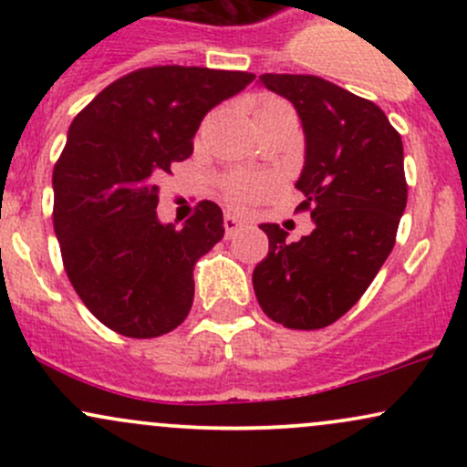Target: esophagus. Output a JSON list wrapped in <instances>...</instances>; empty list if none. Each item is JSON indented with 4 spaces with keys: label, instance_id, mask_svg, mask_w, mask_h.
Segmentation results:
<instances>
[{
    "label": "esophagus",
    "instance_id": "esophagus-1",
    "mask_svg": "<svg viewBox=\"0 0 467 467\" xmlns=\"http://www.w3.org/2000/svg\"><path fill=\"white\" fill-rule=\"evenodd\" d=\"M241 226H244V219L233 215V213H226V217H223V228H226V237H233L237 230H241Z\"/></svg>",
    "mask_w": 467,
    "mask_h": 467
}]
</instances>
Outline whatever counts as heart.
<instances>
[{
  "mask_svg": "<svg viewBox=\"0 0 467 467\" xmlns=\"http://www.w3.org/2000/svg\"><path fill=\"white\" fill-rule=\"evenodd\" d=\"M278 103H283V100L276 99V96H261L259 103H256V111ZM272 186H275V182L265 178V175L237 173V175H230L226 180L223 191H226V197L233 203H245V202L256 200V197L265 195L267 191H272Z\"/></svg>",
  "mask_w": 467,
  "mask_h": 467,
  "instance_id": "b5f03b06",
  "label": "heart"
}]
</instances>
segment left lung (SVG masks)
Here are the masks:
<instances>
[{
  "label": "left lung",
  "mask_w": 467,
  "mask_h": 467,
  "mask_svg": "<svg viewBox=\"0 0 467 467\" xmlns=\"http://www.w3.org/2000/svg\"><path fill=\"white\" fill-rule=\"evenodd\" d=\"M259 83L296 107L305 166L296 189L314 230L287 241L261 223L267 256L252 272L256 301L287 329H323L360 301L395 245L409 184L404 147L371 100L312 74H264Z\"/></svg>",
  "instance_id": "left-lung-1"
}]
</instances>
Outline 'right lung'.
I'll list each match as a JSON object with an SVG mask.
<instances>
[{"instance_id": "right-lung-1", "label": "right lung", "mask_w": 467, "mask_h": 467, "mask_svg": "<svg viewBox=\"0 0 467 467\" xmlns=\"http://www.w3.org/2000/svg\"><path fill=\"white\" fill-rule=\"evenodd\" d=\"M252 80L228 69L140 67L69 125L52 173L55 233L80 301L116 334L158 337L189 316L192 270L223 237V215L203 200L184 228L164 226L158 182L192 153L203 116Z\"/></svg>"}]
</instances>
